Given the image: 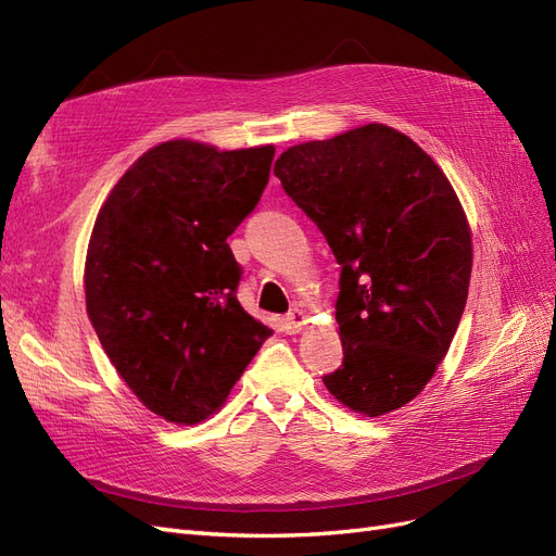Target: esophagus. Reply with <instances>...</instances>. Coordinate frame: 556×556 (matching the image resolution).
<instances>
[{
    "mask_svg": "<svg viewBox=\"0 0 556 556\" xmlns=\"http://www.w3.org/2000/svg\"><path fill=\"white\" fill-rule=\"evenodd\" d=\"M306 325V313L301 308H292L288 315L282 317V331L285 333H299Z\"/></svg>",
    "mask_w": 556,
    "mask_h": 556,
    "instance_id": "obj_1",
    "label": "esophagus"
}]
</instances>
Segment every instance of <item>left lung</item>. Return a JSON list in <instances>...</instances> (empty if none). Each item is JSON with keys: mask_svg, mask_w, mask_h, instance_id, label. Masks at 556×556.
Instances as JSON below:
<instances>
[{"mask_svg": "<svg viewBox=\"0 0 556 556\" xmlns=\"http://www.w3.org/2000/svg\"><path fill=\"white\" fill-rule=\"evenodd\" d=\"M274 174L341 264L343 364L323 382L368 417L406 406L443 362L468 296L473 248L450 180L376 123L292 146Z\"/></svg>", "mask_w": 556, "mask_h": 556, "instance_id": "left-lung-1", "label": "left lung"}]
</instances>
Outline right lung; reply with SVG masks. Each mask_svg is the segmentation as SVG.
<instances>
[{
  "mask_svg": "<svg viewBox=\"0 0 556 556\" xmlns=\"http://www.w3.org/2000/svg\"><path fill=\"white\" fill-rule=\"evenodd\" d=\"M274 146L150 148L115 182L86 257V306L115 371L148 410L197 425L223 406L274 331L237 299L227 239L255 211Z\"/></svg>",
  "mask_w": 556,
  "mask_h": 556,
  "instance_id": "right-lung-1",
  "label": "right lung"
}]
</instances>
